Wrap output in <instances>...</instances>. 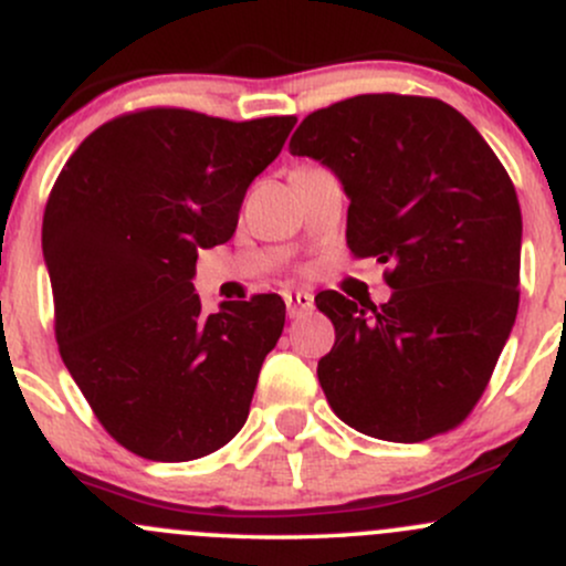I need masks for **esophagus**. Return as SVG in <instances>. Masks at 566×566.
Wrapping results in <instances>:
<instances>
[{
	"label": "esophagus",
	"instance_id": "34e87169",
	"mask_svg": "<svg viewBox=\"0 0 566 566\" xmlns=\"http://www.w3.org/2000/svg\"><path fill=\"white\" fill-rule=\"evenodd\" d=\"M284 303H287V314L293 316H303L314 308V295L308 290H287L284 293Z\"/></svg>",
	"mask_w": 566,
	"mask_h": 566
}]
</instances>
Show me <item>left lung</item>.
<instances>
[{
	"label": "left lung",
	"instance_id": "1",
	"mask_svg": "<svg viewBox=\"0 0 566 566\" xmlns=\"http://www.w3.org/2000/svg\"><path fill=\"white\" fill-rule=\"evenodd\" d=\"M290 153L340 179L346 244L389 263L381 306L322 295L335 325L316 376L340 421L392 443L451 430L486 389L518 312L521 209L473 123L424 96L316 109Z\"/></svg>",
	"mask_w": 566,
	"mask_h": 566
}]
</instances>
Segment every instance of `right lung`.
<instances>
[{"label":"right lung","instance_id":"add662e5","mask_svg":"<svg viewBox=\"0 0 566 566\" xmlns=\"http://www.w3.org/2000/svg\"><path fill=\"white\" fill-rule=\"evenodd\" d=\"M295 117L231 123L145 109L96 128L66 160L42 220L55 338L112 438L153 462L222 449L250 416L284 301L192 287L198 250L226 244L247 188Z\"/></svg>","mask_w":566,"mask_h":566}]
</instances>
